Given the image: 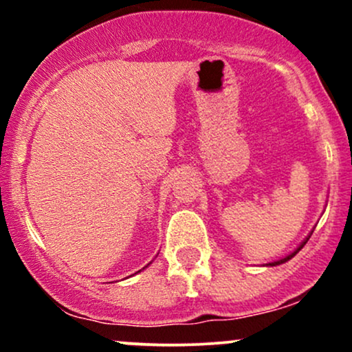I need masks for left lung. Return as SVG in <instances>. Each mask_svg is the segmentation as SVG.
<instances>
[{
    "mask_svg": "<svg viewBox=\"0 0 352 352\" xmlns=\"http://www.w3.org/2000/svg\"><path fill=\"white\" fill-rule=\"evenodd\" d=\"M311 233H313V232H311ZM311 233H309V235H308V236H306V238H305V240H302V241H301V243H300V246H298V248H296V250H294V252H292V253H289V254H286V256H285V258H280V260H276V261H272V263H266V265H263V266H278V265H283V263H286V261H289V260H292V258L294 256V254H296L298 252H300V250L302 248V246H305V245H306V241H308V240H309Z\"/></svg>",
    "mask_w": 352,
    "mask_h": 352,
    "instance_id": "1",
    "label": "left lung"
}]
</instances>
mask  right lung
Returning a JSON list of instances; mask_svg holds the SVG:
<instances>
[{"instance_id":"add662e5","label":"right lung","mask_w":352,"mask_h":352,"mask_svg":"<svg viewBox=\"0 0 352 352\" xmlns=\"http://www.w3.org/2000/svg\"><path fill=\"white\" fill-rule=\"evenodd\" d=\"M147 266H148V265H147ZM142 270H144V268H142ZM137 273H139V272H137Z\"/></svg>"}]
</instances>
